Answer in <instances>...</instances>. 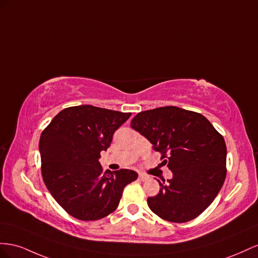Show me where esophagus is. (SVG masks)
<instances>
[{
	"instance_id": "obj_1",
	"label": "esophagus",
	"mask_w": 258,
	"mask_h": 258,
	"mask_svg": "<svg viewBox=\"0 0 258 258\" xmlns=\"http://www.w3.org/2000/svg\"><path fill=\"white\" fill-rule=\"evenodd\" d=\"M148 178H149L148 175H146V174H144V173H139V174H138V179H139V180L145 181V180H147Z\"/></svg>"
}]
</instances>
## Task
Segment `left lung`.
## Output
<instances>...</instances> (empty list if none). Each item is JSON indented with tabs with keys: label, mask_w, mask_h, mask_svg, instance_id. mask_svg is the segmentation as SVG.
I'll use <instances>...</instances> for the list:
<instances>
[{
	"label": "left lung",
	"mask_w": 258,
	"mask_h": 258,
	"mask_svg": "<svg viewBox=\"0 0 258 258\" xmlns=\"http://www.w3.org/2000/svg\"><path fill=\"white\" fill-rule=\"evenodd\" d=\"M161 153L173 178L159 181L147 200L150 210L171 223L192 220L209 208L226 178L224 137L204 115L174 106L137 113L131 122Z\"/></svg>",
	"instance_id": "1"
}]
</instances>
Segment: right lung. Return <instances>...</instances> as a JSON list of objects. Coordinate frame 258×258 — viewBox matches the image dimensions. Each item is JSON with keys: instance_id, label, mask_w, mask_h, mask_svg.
Segmentation results:
<instances>
[{"instance_id": "1", "label": "right lung", "mask_w": 258, "mask_h": 258, "mask_svg": "<svg viewBox=\"0 0 258 258\" xmlns=\"http://www.w3.org/2000/svg\"><path fill=\"white\" fill-rule=\"evenodd\" d=\"M131 114L91 105L69 107L42 132V177L69 215L84 222L108 216L116 210L125 186L137 179L136 172L124 168L104 173L98 162Z\"/></svg>"}]
</instances>
